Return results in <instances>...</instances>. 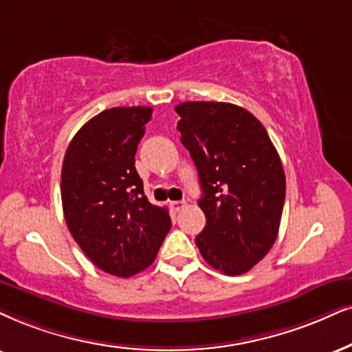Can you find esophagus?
I'll use <instances>...</instances> for the list:
<instances>
[{
    "label": "esophagus",
    "instance_id": "34e87169",
    "mask_svg": "<svg viewBox=\"0 0 352 352\" xmlns=\"http://www.w3.org/2000/svg\"><path fill=\"white\" fill-rule=\"evenodd\" d=\"M169 207H171L173 212H181L186 207V202H181V201L171 202V204H169Z\"/></svg>",
    "mask_w": 352,
    "mask_h": 352
}]
</instances>
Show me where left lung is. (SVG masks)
Listing matches in <instances>:
<instances>
[{"label":"left lung","mask_w":352,"mask_h":352,"mask_svg":"<svg viewBox=\"0 0 352 352\" xmlns=\"http://www.w3.org/2000/svg\"><path fill=\"white\" fill-rule=\"evenodd\" d=\"M181 143L196 163L206 227L196 245L207 264L240 276L274 245L285 199L279 153L256 117L230 102L175 107Z\"/></svg>","instance_id":"8db88e82"}]
</instances>
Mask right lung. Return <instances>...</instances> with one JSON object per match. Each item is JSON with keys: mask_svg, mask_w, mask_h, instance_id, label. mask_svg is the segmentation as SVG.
Returning a JSON list of instances; mask_svg holds the SVG:
<instances>
[{"mask_svg": "<svg viewBox=\"0 0 352 352\" xmlns=\"http://www.w3.org/2000/svg\"><path fill=\"white\" fill-rule=\"evenodd\" d=\"M151 107H112L88 120L68 145L62 206L68 230L99 269L130 277L155 261L171 228L164 207L150 204L135 151Z\"/></svg>", "mask_w": 352, "mask_h": 352, "instance_id": "obj_1", "label": "right lung"}]
</instances>
